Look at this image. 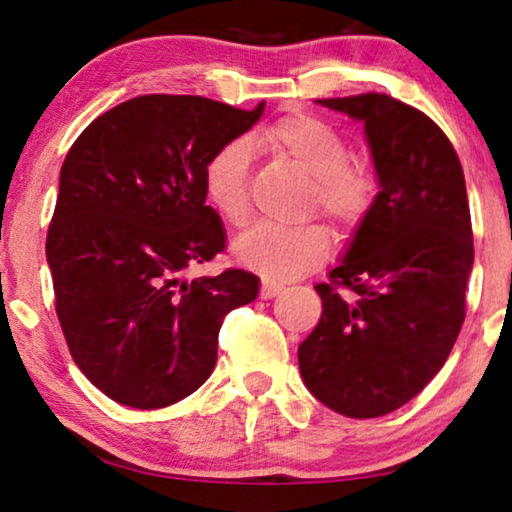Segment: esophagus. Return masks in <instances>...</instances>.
Listing matches in <instances>:
<instances>
[{"mask_svg":"<svg viewBox=\"0 0 512 512\" xmlns=\"http://www.w3.org/2000/svg\"><path fill=\"white\" fill-rule=\"evenodd\" d=\"M279 293H282V286H279V284H268V282H263V286H261V298H263V300L275 298V296H279Z\"/></svg>","mask_w":512,"mask_h":512,"instance_id":"1","label":"esophagus"}]
</instances>
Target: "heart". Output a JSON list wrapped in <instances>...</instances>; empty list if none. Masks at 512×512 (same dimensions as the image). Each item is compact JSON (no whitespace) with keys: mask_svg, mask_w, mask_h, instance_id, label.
Masks as SVG:
<instances>
[{"mask_svg":"<svg viewBox=\"0 0 512 512\" xmlns=\"http://www.w3.org/2000/svg\"><path fill=\"white\" fill-rule=\"evenodd\" d=\"M249 149L270 153L312 177V207L340 228L352 230L375 202L377 181L368 165L349 160L347 139L310 114L277 118L247 137L226 142L209 156L202 184L212 205L230 226H244L251 214ZM235 258L270 282H291L326 263L331 235L324 226H256L235 242Z\"/></svg>","mask_w":512,"mask_h":512,"instance_id":"heart-1","label":"heart"}]
</instances>
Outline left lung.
Returning a JSON list of instances; mask_svg holds the SVG:
<instances>
[{
    "mask_svg": "<svg viewBox=\"0 0 512 512\" xmlns=\"http://www.w3.org/2000/svg\"><path fill=\"white\" fill-rule=\"evenodd\" d=\"M317 102L363 123L380 191L331 284L314 286L324 312L300 342L298 366L326 408L382 417L436 377L464 324L473 268L464 170L445 132L394 97ZM335 285L357 300L342 299Z\"/></svg>",
    "mask_w": 512,
    "mask_h": 512,
    "instance_id": "8db88e82",
    "label": "left lung"
}]
</instances>
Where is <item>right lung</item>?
<instances>
[{"label": "right lung", "instance_id": "1", "mask_svg": "<svg viewBox=\"0 0 512 512\" xmlns=\"http://www.w3.org/2000/svg\"><path fill=\"white\" fill-rule=\"evenodd\" d=\"M198 95H142L95 118L69 149L46 237L55 312L81 373L137 410L191 396L216 366L223 317L256 275L186 279L226 247L202 172L263 116Z\"/></svg>", "mask_w": 512, "mask_h": 512}]
</instances>
